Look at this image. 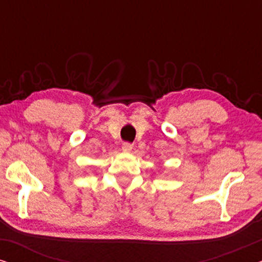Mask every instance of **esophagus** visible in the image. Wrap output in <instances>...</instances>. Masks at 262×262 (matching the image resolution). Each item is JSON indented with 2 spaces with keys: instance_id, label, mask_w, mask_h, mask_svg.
Segmentation results:
<instances>
[{
  "instance_id": "1",
  "label": "esophagus",
  "mask_w": 262,
  "mask_h": 262,
  "mask_svg": "<svg viewBox=\"0 0 262 262\" xmlns=\"http://www.w3.org/2000/svg\"><path fill=\"white\" fill-rule=\"evenodd\" d=\"M121 149H123L124 152H130L132 150V145L130 143H124L123 146H121Z\"/></svg>"
}]
</instances>
